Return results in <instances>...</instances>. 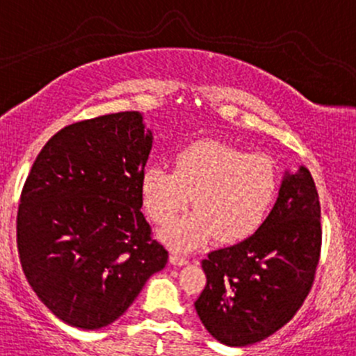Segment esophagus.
<instances>
[{
  "mask_svg": "<svg viewBox=\"0 0 356 356\" xmlns=\"http://www.w3.org/2000/svg\"><path fill=\"white\" fill-rule=\"evenodd\" d=\"M188 261H189V259L186 257V255L177 254V252L170 255V262H172V264H174V266H184V264H188Z\"/></svg>",
  "mask_w": 356,
  "mask_h": 356,
  "instance_id": "obj_1",
  "label": "esophagus"
}]
</instances>
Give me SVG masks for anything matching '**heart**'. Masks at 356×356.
<instances>
[{"instance_id": "1", "label": "heart", "mask_w": 356, "mask_h": 356, "mask_svg": "<svg viewBox=\"0 0 356 356\" xmlns=\"http://www.w3.org/2000/svg\"><path fill=\"white\" fill-rule=\"evenodd\" d=\"M277 167L264 154H250L217 140H198L175 154L174 170L154 163L140 179L143 202L156 224H167L193 202L195 210L163 231V240L191 250L216 236L236 243L266 220L278 193Z\"/></svg>"}]
</instances>
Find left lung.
Returning a JSON list of instances; mask_svg holds the SVG:
<instances>
[{
  "label": "left lung",
  "mask_w": 356,
  "mask_h": 356,
  "mask_svg": "<svg viewBox=\"0 0 356 356\" xmlns=\"http://www.w3.org/2000/svg\"><path fill=\"white\" fill-rule=\"evenodd\" d=\"M322 250L320 200L308 168L287 174L268 219L247 240L207 255L195 308L227 346H247L291 322L308 298Z\"/></svg>",
  "instance_id": "8db88e82"
}]
</instances>
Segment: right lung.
Returning a JSON list of instances; mask_svg holds the SVG:
<instances>
[{
  "label": "right lung",
  "instance_id": "obj_1",
  "mask_svg": "<svg viewBox=\"0 0 356 356\" xmlns=\"http://www.w3.org/2000/svg\"><path fill=\"white\" fill-rule=\"evenodd\" d=\"M153 134L137 111L71 123L43 146L20 193L27 282L62 322L94 330L123 315L168 250L143 207Z\"/></svg>",
  "mask_w": 356,
  "mask_h": 356
}]
</instances>
